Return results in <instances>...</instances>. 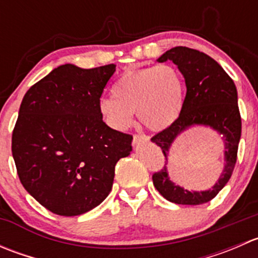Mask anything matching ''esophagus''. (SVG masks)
<instances>
[{
	"label": "esophagus",
	"mask_w": 258,
	"mask_h": 258,
	"mask_svg": "<svg viewBox=\"0 0 258 258\" xmlns=\"http://www.w3.org/2000/svg\"><path fill=\"white\" fill-rule=\"evenodd\" d=\"M148 141H150V137L146 136V135H135L134 136V145L145 144Z\"/></svg>",
	"instance_id": "esophagus-1"
}]
</instances>
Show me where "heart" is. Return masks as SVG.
<instances>
[{
  "label": "heart",
  "mask_w": 258,
  "mask_h": 258,
  "mask_svg": "<svg viewBox=\"0 0 258 258\" xmlns=\"http://www.w3.org/2000/svg\"><path fill=\"white\" fill-rule=\"evenodd\" d=\"M112 95L98 101V112L108 126L118 131L127 130L137 112L146 127L161 131L181 113L183 77L172 64L146 67L122 75L113 85Z\"/></svg>",
  "instance_id": "heart-1"
}]
</instances>
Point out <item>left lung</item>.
Listing matches in <instances>:
<instances>
[{
    "label": "left lung",
    "mask_w": 258,
    "mask_h": 258,
    "mask_svg": "<svg viewBox=\"0 0 258 258\" xmlns=\"http://www.w3.org/2000/svg\"><path fill=\"white\" fill-rule=\"evenodd\" d=\"M172 61L183 75L187 92L178 118L155 135L151 141L160 146L165 155V166L153 173L156 189L167 201L177 205H202L217 196L231 178L237 161L241 139V116L235 82L213 58L197 49L173 47L166 51L158 62ZM194 125H206L217 131L225 144V167L220 178L207 191H188L175 185L168 177L167 156L178 134Z\"/></svg>",
    "instance_id": "left-lung-1"
}]
</instances>
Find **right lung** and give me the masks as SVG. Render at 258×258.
I'll list each match as a JSON object with an SVG mask.
<instances>
[{
  "instance_id": "obj_1",
  "label": "right lung",
  "mask_w": 258,
  "mask_h": 258,
  "mask_svg": "<svg viewBox=\"0 0 258 258\" xmlns=\"http://www.w3.org/2000/svg\"><path fill=\"white\" fill-rule=\"evenodd\" d=\"M116 64L52 70L26 92L12 156L26 191L51 212L79 216L111 192L114 166L132 151V136L112 130L98 101Z\"/></svg>"
}]
</instances>
